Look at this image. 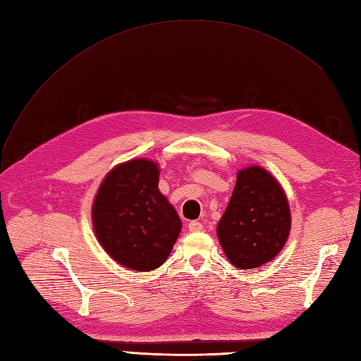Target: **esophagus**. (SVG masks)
Instances as JSON below:
<instances>
[{
    "label": "esophagus",
    "instance_id": "esophagus-1",
    "mask_svg": "<svg viewBox=\"0 0 361 361\" xmlns=\"http://www.w3.org/2000/svg\"><path fill=\"white\" fill-rule=\"evenodd\" d=\"M188 228H190V232H200V231H203V224L199 221H190Z\"/></svg>",
    "mask_w": 361,
    "mask_h": 361
}]
</instances>
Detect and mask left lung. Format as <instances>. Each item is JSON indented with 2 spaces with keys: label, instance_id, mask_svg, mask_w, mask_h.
I'll use <instances>...</instances> for the list:
<instances>
[{
  "label": "left lung",
  "instance_id": "left-lung-1",
  "mask_svg": "<svg viewBox=\"0 0 361 361\" xmlns=\"http://www.w3.org/2000/svg\"><path fill=\"white\" fill-rule=\"evenodd\" d=\"M290 212L279 182L260 167L238 173L233 194L216 226L232 265L253 269L274 259L286 244Z\"/></svg>",
  "mask_w": 361,
  "mask_h": 361
}]
</instances>
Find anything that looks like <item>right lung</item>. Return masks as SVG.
<instances>
[{"instance_id": "add662e5", "label": "right lung", "mask_w": 361, "mask_h": 361, "mask_svg": "<svg viewBox=\"0 0 361 361\" xmlns=\"http://www.w3.org/2000/svg\"><path fill=\"white\" fill-rule=\"evenodd\" d=\"M155 162L133 159L106 174L93 203V227L101 245L120 265L152 271L169 257L180 218L158 190Z\"/></svg>"}]
</instances>
